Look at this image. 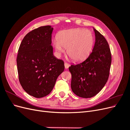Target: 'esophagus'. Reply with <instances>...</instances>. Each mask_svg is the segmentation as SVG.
Listing matches in <instances>:
<instances>
[{"mask_svg":"<svg viewBox=\"0 0 130 130\" xmlns=\"http://www.w3.org/2000/svg\"><path fill=\"white\" fill-rule=\"evenodd\" d=\"M69 64L68 63H67L65 62L64 63V67H65V68L68 69L69 68Z\"/></svg>","mask_w":130,"mask_h":130,"instance_id":"esophagus-1","label":"esophagus"}]
</instances>
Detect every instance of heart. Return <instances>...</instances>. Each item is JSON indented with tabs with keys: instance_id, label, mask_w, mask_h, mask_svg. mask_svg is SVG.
<instances>
[{
	"instance_id": "obj_1",
	"label": "heart",
	"mask_w": 130,
	"mask_h": 130,
	"mask_svg": "<svg viewBox=\"0 0 130 130\" xmlns=\"http://www.w3.org/2000/svg\"><path fill=\"white\" fill-rule=\"evenodd\" d=\"M94 38L91 31L87 29H73L62 31L53 41L57 55L64 52L74 61H81L91 52Z\"/></svg>"
}]
</instances>
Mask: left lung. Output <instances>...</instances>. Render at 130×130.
Wrapping results in <instances>:
<instances>
[{"mask_svg": "<svg viewBox=\"0 0 130 130\" xmlns=\"http://www.w3.org/2000/svg\"><path fill=\"white\" fill-rule=\"evenodd\" d=\"M93 29L95 42L92 52L84 61L69 67L72 91L84 98L95 96L103 88L108 80L112 61L108 42L103 35Z\"/></svg>", "mask_w": 130, "mask_h": 130, "instance_id": "obj_1", "label": "left lung"}]
</instances>
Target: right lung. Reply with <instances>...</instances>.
<instances>
[{
    "label": "right lung",
    "mask_w": 130,
    "mask_h": 130,
    "mask_svg": "<svg viewBox=\"0 0 130 130\" xmlns=\"http://www.w3.org/2000/svg\"><path fill=\"white\" fill-rule=\"evenodd\" d=\"M53 30L50 25L32 30L23 39L18 49L19 82L23 89L35 98L48 95L64 69V62L53 55Z\"/></svg>",
    "instance_id": "obj_1"
}]
</instances>
